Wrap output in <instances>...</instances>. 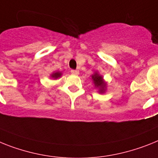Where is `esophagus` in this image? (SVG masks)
<instances>
[{"label": "esophagus", "mask_w": 158, "mask_h": 158, "mask_svg": "<svg viewBox=\"0 0 158 158\" xmlns=\"http://www.w3.org/2000/svg\"><path fill=\"white\" fill-rule=\"evenodd\" d=\"M71 72L73 75H79V71L78 70H71Z\"/></svg>", "instance_id": "esophagus-1"}]
</instances>
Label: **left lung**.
Segmentation results:
<instances>
[{
  "instance_id": "1",
  "label": "left lung",
  "mask_w": 158,
  "mask_h": 158,
  "mask_svg": "<svg viewBox=\"0 0 158 158\" xmlns=\"http://www.w3.org/2000/svg\"><path fill=\"white\" fill-rule=\"evenodd\" d=\"M91 77H92V79H93L95 87H99L100 92H104V88H105V83L103 81V78L101 76H99L98 74H95Z\"/></svg>"
}]
</instances>
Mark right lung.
Wrapping results in <instances>:
<instances>
[{
	"instance_id": "obj_1",
	"label": "right lung",
	"mask_w": 158,
	"mask_h": 158,
	"mask_svg": "<svg viewBox=\"0 0 158 158\" xmlns=\"http://www.w3.org/2000/svg\"><path fill=\"white\" fill-rule=\"evenodd\" d=\"M61 76V73L60 72H56V73H54L51 77L52 78H54V79H57V78H59V77Z\"/></svg>"
}]
</instances>
